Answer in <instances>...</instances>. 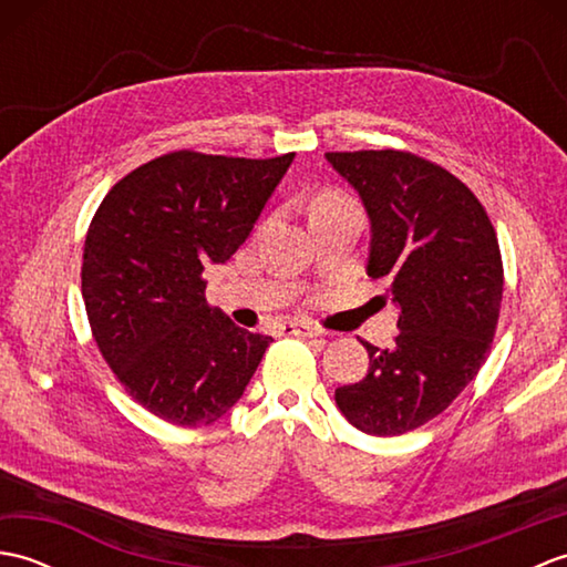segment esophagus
I'll use <instances>...</instances> for the list:
<instances>
[{"label": "esophagus", "instance_id": "34e87169", "mask_svg": "<svg viewBox=\"0 0 567 567\" xmlns=\"http://www.w3.org/2000/svg\"><path fill=\"white\" fill-rule=\"evenodd\" d=\"M285 331H290L295 336H302V339H315V336L321 333V329L311 327V323H287Z\"/></svg>", "mask_w": 567, "mask_h": 567}]
</instances>
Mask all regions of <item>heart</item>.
<instances>
[{
  "mask_svg": "<svg viewBox=\"0 0 567 567\" xmlns=\"http://www.w3.org/2000/svg\"><path fill=\"white\" fill-rule=\"evenodd\" d=\"M348 204H353L351 199H346L343 195H336V192H327V195H321L315 202V209H311V216L319 214V212H329V209H339V207H348Z\"/></svg>",
  "mask_w": 567,
  "mask_h": 567,
  "instance_id": "b5f03b06",
  "label": "heart"
}]
</instances>
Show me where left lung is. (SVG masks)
I'll list each match as a JSON object with an SVG mask.
<instances>
[{"mask_svg":"<svg viewBox=\"0 0 567 567\" xmlns=\"http://www.w3.org/2000/svg\"><path fill=\"white\" fill-rule=\"evenodd\" d=\"M370 216L368 275L400 309L392 348L365 346L368 375L336 404L370 436H400L439 416L483 368L495 339L504 270L480 199L409 151L327 153Z\"/></svg>","mask_w":567,"mask_h":567,"instance_id":"1","label":"left lung"}]
</instances>
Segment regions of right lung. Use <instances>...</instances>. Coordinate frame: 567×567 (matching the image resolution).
<instances>
[{"mask_svg":"<svg viewBox=\"0 0 567 567\" xmlns=\"http://www.w3.org/2000/svg\"><path fill=\"white\" fill-rule=\"evenodd\" d=\"M292 158L175 151L118 179L94 214L82 252L92 336L124 390L167 424L221 419L272 341L209 307L202 272L248 238Z\"/></svg>","mask_w":567,"mask_h":567,"instance_id":"add662e5","label":"right lung"}]
</instances>
